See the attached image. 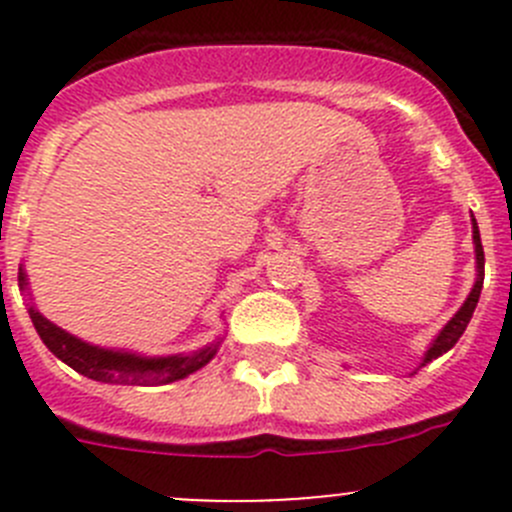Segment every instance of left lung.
Masks as SVG:
<instances>
[{
	"label": "left lung",
	"instance_id": "1",
	"mask_svg": "<svg viewBox=\"0 0 512 512\" xmlns=\"http://www.w3.org/2000/svg\"><path fill=\"white\" fill-rule=\"evenodd\" d=\"M473 245H476V270H478V277H476V285H473L471 294H468V299L463 302V307L458 309L456 314L451 317V322L446 324V327L438 332V337L433 339L431 347L426 349V354H423V364L426 366L431 359H438L441 354H446L448 349L456 347V342L461 339V334L466 332L468 322H471L473 312H476V304L480 299V289H483V275H485V255H483V245H480V232H478V223L476 218H473Z\"/></svg>",
	"mask_w": 512,
	"mask_h": 512
}]
</instances>
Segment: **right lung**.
Masks as SVG:
<instances>
[{"mask_svg": "<svg viewBox=\"0 0 512 512\" xmlns=\"http://www.w3.org/2000/svg\"><path fill=\"white\" fill-rule=\"evenodd\" d=\"M27 275L19 267V289H27ZM34 329L39 332L41 342L46 344L56 359L69 364L79 374L89 376L103 384H126V386H158L173 384V381L185 379L193 371L203 369L220 347V339L210 347L200 349L193 354H175V356H138L131 352H116V349L94 347L89 342H81L74 334L64 332L54 322L44 317L39 309L29 307Z\"/></svg>", "mask_w": 512, "mask_h": 512, "instance_id": "1", "label": "right lung"}]
</instances>
